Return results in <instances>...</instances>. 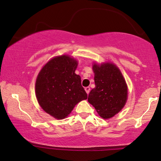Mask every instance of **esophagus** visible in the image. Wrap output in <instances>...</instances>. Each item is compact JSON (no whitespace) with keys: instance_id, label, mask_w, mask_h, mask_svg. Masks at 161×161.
Returning a JSON list of instances; mask_svg holds the SVG:
<instances>
[{"instance_id":"1","label":"esophagus","mask_w":161,"mask_h":161,"mask_svg":"<svg viewBox=\"0 0 161 161\" xmlns=\"http://www.w3.org/2000/svg\"><path fill=\"white\" fill-rule=\"evenodd\" d=\"M85 91H86V92L89 94V93H90V87L86 86V87H85Z\"/></svg>"}]
</instances>
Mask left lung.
I'll list each match as a JSON object with an SVG mask.
<instances>
[{
  "label": "left lung",
  "instance_id": "left-lung-1",
  "mask_svg": "<svg viewBox=\"0 0 161 161\" xmlns=\"http://www.w3.org/2000/svg\"><path fill=\"white\" fill-rule=\"evenodd\" d=\"M95 87L89 94L88 102L104 119L118 113L127 97V87L120 71L111 63L93 65Z\"/></svg>",
  "mask_w": 161,
  "mask_h": 161
}]
</instances>
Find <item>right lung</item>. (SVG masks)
Instances as JSON below:
<instances>
[{"label":"right lung","mask_w":161,"mask_h":161,"mask_svg":"<svg viewBox=\"0 0 161 161\" xmlns=\"http://www.w3.org/2000/svg\"><path fill=\"white\" fill-rule=\"evenodd\" d=\"M77 62L67 55L51 59L37 76L36 95L42 109L55 118L68 116L75 106L87 98L75 74Z\"/></svg>","instance_id":"right-lung-1"}]
</instances>
